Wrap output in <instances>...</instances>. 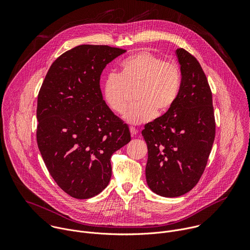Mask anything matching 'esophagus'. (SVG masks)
Here are the masks:
<instances>
[{
  "label": "esophagus",
  "instance_id": "obj_1",
  "mask_svg": "<svg viewBox=\"0 0 250 250\" xmlns=\"http://www.w3.org/2000/svg\"><path fill=\"white\" fill-rule=\"evenodd\" d=\"M129 130H130V133H131V136H135L136 134H137V132H138V130L136 129V128H134V127H130L129 128Z\"/></svg>",
  "mask_w": 250,
  "mask_h": 250
}]
</instances>
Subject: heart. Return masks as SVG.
Listing matches in <instances>:
<instances>
[{
    "mask_svg": "<svg viewBox=\"0 0 250 250\" xmlns=\"http://www.w3.org/2000/svg\"><path fill=\"white\" fill-rule=\"evenodd\" d=\"M138 86L137 104L129 106L124 120L133 125L149 122L157 112L166 113L174 104L181 87L180 68L147 50L138 51L120 65L119 74H110L103 84V98L116 114L127 105V87Z\"/></svg>",
    "mask_w": 250,
    "mask_h": 250,
    "instance_id": "obj_1",
    "label": "heart"
}]
</instances>
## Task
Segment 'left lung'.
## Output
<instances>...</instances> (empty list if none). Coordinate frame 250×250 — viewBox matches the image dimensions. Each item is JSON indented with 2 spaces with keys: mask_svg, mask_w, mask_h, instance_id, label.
Instances as JSON below:
<instances>
[{
  "mask_svg": "<svg viewBox=\"0 0 250 250\" xmlns=\"http://www.w3.org/2000/svg\"><path fill=\"white\" fill-rule=\"evenodd\" d=\"M175 53L182 76L179 95L141 131L148 150L147 185L166 198L180 197L196 186L216 133L211 92L200 63L183 48Z\"/></svg>",
  "mask_w": 250,
  "mask_h": 250,
  "instance_id": "left-lung-1",
  "label": "left lung"
}]
</instances>
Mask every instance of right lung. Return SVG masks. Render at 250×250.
<instances>
[{
  "mask_svg": "<svg viewBox=\"0 0 250 250\" xmlns=\"http://www.w3.org/2000/svg\"><path fill=\"white\" fill-rule=\"evenodd\" d=\"M126 50L78 45L50 66L38 97V146L56 184L76 199L108 186L111 157L130 141L124 124L103 100V70Z\"/></svg>",
  "mask_w": 250,
  "mask_h": 250,
  "instance_id": "obj_1",
  "label": "right lung"
}]
</instances>
